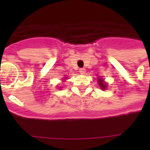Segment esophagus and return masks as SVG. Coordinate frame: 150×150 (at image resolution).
I'll use <instances>...</instances> for the list:
<instances>
[{"instance_id":"1","label":"esophagus","mask_w":150,"mask_h":150,"mask_svg":"<svg viewBox=\"0 0 150 150\" xmlns=\"http://www.w3.org/2000/svg\"><path fill=\"white\" fill-rule=\"evenodd\" d=\"M79 73L80 74H82V75H83V74H85V73H86V69H85V68H80Z\"/></svg>"}]
</instances>
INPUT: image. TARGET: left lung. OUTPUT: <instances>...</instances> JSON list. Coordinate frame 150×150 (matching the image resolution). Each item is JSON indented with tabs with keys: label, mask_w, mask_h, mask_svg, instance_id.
I'll use <instances>...</instances> for the list:
<instances>
[{
	"label": "left lung",
	"mask_w": 150,
	"mask_h": 150,
	"mask_svg": "<svg viewBox=\"0 0 150 150\" xmlns=\"http://www.w3.org/2000/svg\"><path fill=\"white\" fill-rule=\"evenodd\" d=\"M98 83H99V86H100V87L102 89H107V83L103 81V79H98Z\"/></svg>",
	"instance_id": "left-lung-1"
}]
</instances>
